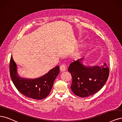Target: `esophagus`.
<instances>
[{
  "instance_id": "34e87169",
  "label": "esophagus",
  "mask_w": 122,
  "mask_h": 122,
  "mask_svg": "<svg viewBox=\"0 0 122 122\" xmlns=\"http://www.w3.org/2000/svg\"><path fill=\"white\" fill-rule=\"evenodd\" d=\"M66 68H67V67H66V66L65 64H62L60 67V69L61 72L66 71Z\"/></svg>"
}]
</instances>
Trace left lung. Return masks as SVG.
Instances as JSON below:
<instances>
[{
    "label": "left lung",
    "mask_w": 122,
    "mask_h": 122,
    "mask_svg": "<svg viewBox=\"0 0 122 122\" xmlns=\"http://www.w3.org/2000/svg\"><path fill=\"white\" fill-rule=\"evenodd\" d=\"M82 59L72 62L68 70L72 78V91L76 96L84 97L102 89L109 77L110 71L106 63L101 66L86 67L81 63Z\"/></svg>",
    "instance_id": "left-lung-1"
}]
</instances>
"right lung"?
Wrapping results in <instances>:
<instances>
[{"label": "right lung", "mask_w": 122, "mask_h": 122, "mask_svg": "<svg viewBox=\"0 0 122 122\" xmlns=\"http://www.w3.org/2000/svg\"><path fill=\"white\" fill-rule=\"evenodd\" d=\"M16 69V64L11 56L10 71L13 84L24 96L37 100H42L49 95L60 71L59 66H57L42 77L36 79H27L20 77L17 74Z\"/></svg>", "instance_id": "add662e5"}]
</instances>
